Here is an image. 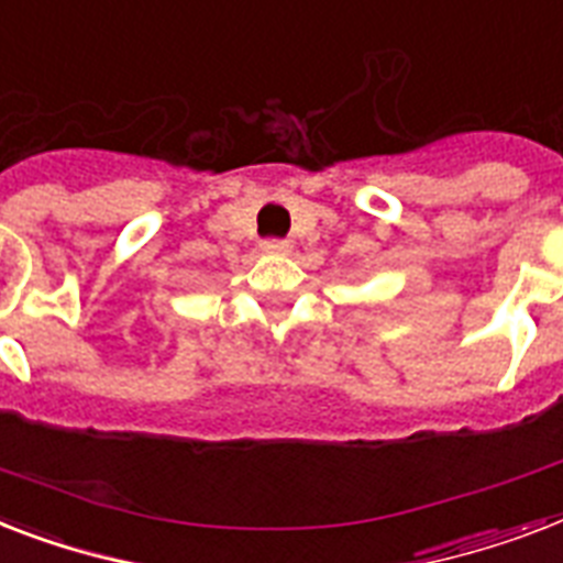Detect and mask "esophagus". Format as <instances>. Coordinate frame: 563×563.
Returning <instances> with one entry per match:
<instances>
[{
	"instance_id": "obj_1",
	"label": "esophagus",
	"mask_w": 563,
	"mask_h": 563,
	"mask_svg": "<svg viewBox=\"0 0 563 563\" xmlns=\"http://www.w3.org/2000/svg\"><path fill=\"white\" fill-rule=\"evenodd\" d=\"M260 249L266 251V254H289L291 251V242L289 240H263V245Z\"/></svg>"
}]
</instances>
